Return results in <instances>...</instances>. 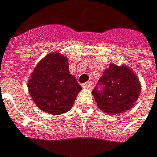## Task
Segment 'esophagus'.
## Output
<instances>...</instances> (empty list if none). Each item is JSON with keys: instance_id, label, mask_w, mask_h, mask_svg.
<instances>
[{"instance_id": "34e87169", "label": "esophagus", "mask_w": 157, "mask_h": 157, "mask_svg": "<svg viewBox=\"0 0 157 157\" xmlns=\"http://www.w3.org/2000/svg\"><path fill=\"white\" fill-rule=\"evenodd\" d=\"M83 87L84 88H87V89H92L93 88V83L92 82H87V83L83 85Z\"/></svg>"}]
</instances>
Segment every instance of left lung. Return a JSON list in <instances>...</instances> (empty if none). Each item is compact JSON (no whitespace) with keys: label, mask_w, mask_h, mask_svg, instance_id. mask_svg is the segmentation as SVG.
<instances>
[{"label":"left lung","mask_w":157,"mask_h":157,"mask_svg":"<svg viewBox=\"0 0 157 157\" xmlns=\"http://www.w3.org/2000/svg\"><path fill=\"white\" fill-rule=\"evenodd\" d=\"M101 89L99 88V86ZM141 93V84L128 66L110 64L92 91L98 108L108 114H120L131 109Z\"/></svg>","instance_id":"left-lung-1"}]
</instances>
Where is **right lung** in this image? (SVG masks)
Here are the masks:
<instances>
[{
    "label": "right lung",
    "mask_w": 157,
    "mask_h": 157,
    "mask_svg": "<svg viewBox=\"0 0 157 157\" xmlns=\"http://www.w3.org/2000/svg\"><path fill=\"white\" fill-rule=\"evenodd\" d=\"M27 86L37 108L52 115L69 111L82 90L69 71L68 59L58 52L48 54L38 62Z\"/></svg>",
    "instance_id": "add662e5"
}]
</instances>
